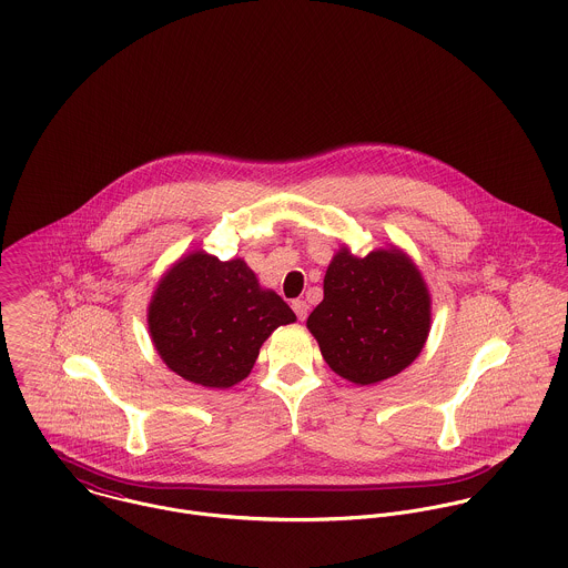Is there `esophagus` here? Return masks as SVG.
I'll list each match as a JSON object with an SVG mask.
<instances>
[{"mask_svg":"<svg viewBox=\"0 0 568 568\" xmlns=\"http://www.w3.org/2000/svg\"><path fill=\"white\" fill-rule=\"evenodd\" d=\"M293 311H295V315H297L300 322H304V320L308 317V304H306L304 300H295V302H293Z\"/></svg>","mask_w":568,"mask_h":568,"instance_id":"esophagus-1","label":"esophagus"}]
</instances>
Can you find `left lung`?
<instances>
[{
    "label": "left lung",
    "mask_w": 568,
    "mask_h": 568,
    "mask_svg": "<svg viewBox=\"0 0 568 568\" xmlns=\"http://www.w3.org/2000/svg\"><path fill=\"white\" fill-rule=\"evenodd\" d=\"M306 325L334 374L376 385L419 356L430 332V293L396 244L365 257L343 244L325 271L324 302Z\"/></svg>",
    "instance_id": "left-lung-1"
}]
</instances>
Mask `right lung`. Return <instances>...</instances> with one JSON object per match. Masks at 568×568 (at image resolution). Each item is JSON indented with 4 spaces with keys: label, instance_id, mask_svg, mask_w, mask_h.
<instances>
[{
    "label": "right lung",
    "instance_id": "1",
    "mask_svg": "<svg viewBox=\"0 0 568 568\" xmlns=\"http://www.w3.org/2000/svg\"><path fill=\"white\" fill-rule=\"evenodd\" d=\"M146 317L168 369L207 389L239 385L273 329L297 322L244 260L221 262L203 248L181 255L163 273Z\"/></svg>",
    "mask_w": 568,
    "mask_h": 568
}]
</instances>
